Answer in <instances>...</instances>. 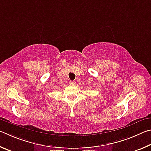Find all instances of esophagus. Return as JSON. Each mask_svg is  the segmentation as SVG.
<instances>
[{"instance_id":"esophagus-1","label":"esophagus","mask_w":151,"mask_h":151,"mask_svg":"<svg viewBox=\"0 0 151 151\" xmlns=\"http://www.w3.org/2000/svg\"><path fill=\"white\" fill-rule=\"evenodd\" d=\"M69 83H70L71 86H74V85H76V81H70Z\"/></svg>"}]
</instances>
